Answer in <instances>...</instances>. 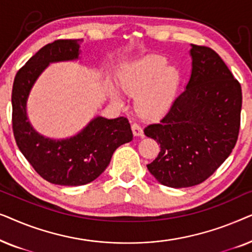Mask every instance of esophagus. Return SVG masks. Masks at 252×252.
Listing matches in <instances>:
<instances>
[{
  "label": "esophagus",
  "instance_id": "esophagus-1",
  "mask_svg": "<svg viewBox=\"0 0 252 252\" xmlns=\"http://www.w3.org/2000/svg\"><path fill=\"white\" fill-rule=\"evenodd\" d=\"M132 130H133V134L135 136H143V129H142V127L139 125V124L133 123L132 124Z\"/></svg>",
  "mask_w": 252,
  "mask_h": 252
}]
</instances>
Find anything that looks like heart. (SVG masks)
I'll return each instance as SVG.
<instances>
[{"mask_svg":"<svg viewBox=\"0 0 252 252\" xmlns=\"http://www.w3.org/2000/svg\"><path fill=\"white\" fill-rule=\"evenodd\" d=\"M166 65L164 57L148 55L124 65L119 72L120 87L127 94L139 95L136 105L144 116H159L174 101L180 74L174 66ZM110 96L113 101H120L116 89L110 88Z\"/></svg>","mask_w":252,"mask_h":252,"instance_id":"b5f03b06","label":"heart"}]
</instances>
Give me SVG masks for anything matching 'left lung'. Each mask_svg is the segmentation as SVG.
<instances>
[{
    "instance_id": "obj_1",
    "label": "left lung",
    "mask_w": 252,
    "mask_h": 252,
    "mask_svg": "<svg viewBox=\"0 0 252 252\" xmlns=\"http://www.w3.org/2000/svg\"><path fill=\"white\" fill-rule=\"evenodd\" d=\"M191 74L166 115L144 128L160 151L147 167L172 188L199 185L227 159L240 130L241 85L211 48L191 44Z\"/></svg>"
}]
</instances>
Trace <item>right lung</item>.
I'll list each match as a JSON object with an SVG mask.
<instances>
[{"instance_id": "add662e5", "label": "right lung", "mask_w": 252, "mask_h": 252, "mask_svg": "<svg viewBox=\"0 0 252 252\" xmlns=\"http://www.w3.org/2000/svg\"><path fill=\"white\" fill-rule=\"evenodd\" d=\"M82 40H56L37 51L17 72L13 81L12 129L24 157L44 180L61 186H82L98 178L118 147L133 140L125 117L97 116L80 132L66 139L37 133L27 117L31 89L50 63L79 60Z\"/></svg>"}]
</instances>
